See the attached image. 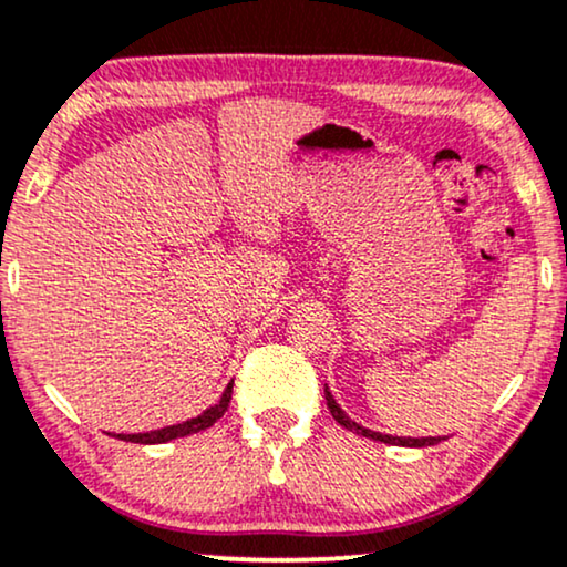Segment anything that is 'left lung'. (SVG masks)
<instances>
[{
	"instance_id": "obj_1",
	"label": "left lung",
	"mask_w": 567,
	"mask_h": 567,
	"mask_svg": "<svg viewBox=\"0 0 567 567\" xmlns=\"http://www.w3.org/2000/svg\"><path fill=\"white\" fill-rule=\"evenodd\" d=\"M324 398H327V408H329V413H332V419L340 426H346L348 432H355V434L369 436V440H377V442H384V444H403V447H429V444L442 442V436H421V440H413V436H392V434H382V432H371V429L355 424V421L350 419V415L334 403L329 386H324Z\"/></svg>"
}]
</instances>
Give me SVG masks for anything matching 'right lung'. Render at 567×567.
<instances>
[{
  "label": "right lung",
  "mask_w": 567,
  "mask_h": 567,
  "mask_svg": "<svg viewBox=\"0 0 567 567\" xmlns=\"http://www.w3.org/2000/svg\"><path fill=\"white\" fill-rule=\"evenodd\" d=\"M233 400V384H227V390L221 392L219 403L206 408L204 413L196 415V419L190 421H183V424H175V426H164V429H156V432H146V434H117V440H125V442H138V444H159V442H169V440H177V436H188V434H198L204 432V429H209L217 424V419H221L227 411V405H230Z\"/></svg>",
  "instance_id": "1"
}]
</instances>
